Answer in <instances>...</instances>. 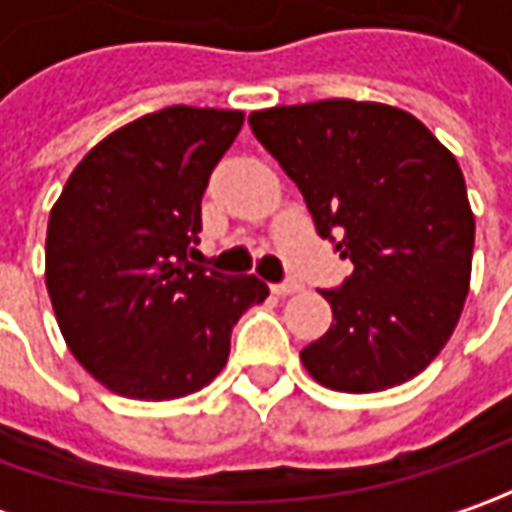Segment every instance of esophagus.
Instances as JSON below:
<instances>
[{
	"label": "esophagus",
	"mask_w": 512,
	"mask_h": 512,
	"mask_svg": "<svg viewBox=\"0 0 512 512\" xmlns=\"http://www.w3.org/2000/svg\"><path fill=\"white\" fill-rule=\"evenodd\" d=\"M299 290H302V282H296V279H285V282L273 285V293H279V296H290V293H299Z\"/></svg>",
	"instance_id": "esophagus-1"
}]
</instances>
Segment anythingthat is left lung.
<instances>
[{
    "mask_svg": "<svg viewBox=\"0 0 512 512\" xmlns=\"http://www.w3.org/2000/svg\"><path fill=\"white\" fill-rule=\"evenodd\" d=\"M250 130L305 196L316 233L353 262L322 290L333 325L302 350L342 393L419 376L459 322L476 222L456 156L410 113L325 99L250 113Z\"/></svg>",
    "mask_w": 512,
    "mask_h": 512,
    "instance_id": "8db88e82",
    "label": "left lung"
}]
</instances>
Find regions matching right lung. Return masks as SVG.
I'll return each mask as SVG.
<instances>
[{"label":"right lung","instance_id":"add662e5","mask_svg":"<svg viewBox=\"0 0 512 512\" xmlns=\"http://www.w3.org/2000/svg\"><path fill=\"white\" fill-rule=\"evenodd\" d=\"M242 110L173 105L105 136L50 210L45 282L70 353L119 396L165 402L225 367L256 276L190 262L210 173Z\"/></svg>","mask_w":512,"mask_h":512}]
</instances>
